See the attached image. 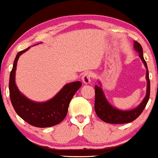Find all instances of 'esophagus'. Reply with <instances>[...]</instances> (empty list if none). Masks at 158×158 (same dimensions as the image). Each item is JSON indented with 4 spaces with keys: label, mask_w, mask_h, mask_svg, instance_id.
I'll use <instances>...</instances> for the list:
<instances>
[{
    "label": "esophagus",
    "mask_w": 158,
    "mask_h": 158,
    "mask_svg": "<svg viewBox=\"0 0 158 158\" xmlns=\"http://www.w3.org/2000/svg\"><path fill=\"white\" fill-rule=\"evenodd\" d=\"M91 77H92V73H91V72H88V71L85 72V73L83 74L82 77H81V80H82L84 84L88 85L90 83Z\"/></svg>",
    "instance_id": "obj_1"
}]
</instances>
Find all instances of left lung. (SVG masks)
Returning a JSON list of instances; mask_svg holds the SVG:
<instances>
[{
    "mask_svg": "<svg viewBox=\"0 0 158 158\" xmlns=\"http://www.w3.org/2000/svg\"><path fill=\"white\" fill-rule=\"evenodd\" d=\"M134 49L139 54V57L143 62L146 70V79L147 81V85H146V96L139 105L135 108L127 110H119L109 103L102 88V85L100 81H98L100 86L95 85V111H96L98 117L106 123H115V124L116 123L117 124V123L132 122L141 114L149 101L150 95V81L147 64L143 58V48L140 43L134 41Z\"/></svg>",
    "mask_w": 158,
    "mask_h": 158,
    "instance_id": "left-lung-1",
    "label": "left lung"
}]
</instances>
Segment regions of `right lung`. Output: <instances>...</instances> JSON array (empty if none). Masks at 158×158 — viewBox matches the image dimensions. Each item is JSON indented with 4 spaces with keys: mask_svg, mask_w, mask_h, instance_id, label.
I'll list each match as a JSON object with an SVG mask.
<instances>
[{
    "mask_svg": "<svg viewBox=\"0 0 158 158\" xmlns=\"http://www.w3.org/2000/svg\"><path fill=\"white\" fill-rule=\"evenodd\" d=\"M29 48L28 47L18 52L15 59L9 77L11 102L19 116L32 126L40 128L55 126L65 118L71 98L80 88L81 82L77 81L66 84L54 97L46 102H37L28 98L17 87L15 73L19 57Z\"/></svg>",
    "mask_w": 158,
    "mask_h": 158,
    "instance_id": "right-lung-1",
    "label": "right lung"
}]
</instances>
